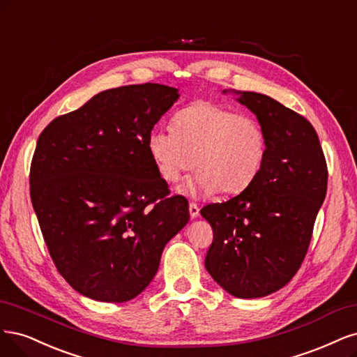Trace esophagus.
<instances>
[{"label": "esophagus", "mask_w": 357, "mask_h": 357, "mask_svg": "<svg viewBox=\"0 0 357 357\" xmlns=\"http://www.w3.org/2000/svg\"><path fill=\"white\" fill-rule=\"evenodd\" d=\"M188 209H190V216L192 218V220H194V218H197V216H199L200 209H199V206H197V204L191 202V203H190V206H188Z\"/></svg>", "instance_id": "1"}]
</instances>
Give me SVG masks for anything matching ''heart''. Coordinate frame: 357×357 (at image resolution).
Masks as SVG:
<instances>
[{
  "label": "heart",
  "instance_id": "obj_1",
  "mask_svg": "<svg viewBox=\"0 0 357 357\" xmlns=\"http://www.w3.org/2000/svg\"><path fill=\"white\" fill-rule=\"evenodd\" d=\"M148 151L158 175L176 182L197 170L190 192L236 194L257 179L267 157V133L249 116L211 100H195L172 119V129L148 135Z\"/></svg>",
  "mask_w": 357,
  "mask_h": 357
}]
</instances>
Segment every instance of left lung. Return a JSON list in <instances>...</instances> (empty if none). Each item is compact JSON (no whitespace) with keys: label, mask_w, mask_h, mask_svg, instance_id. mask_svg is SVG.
Wrapping results in <instances>:
<instances>
[{"label":"left lung","mask_w":357,"mask_h":357,"mask_svg":"<svg viewBox=\"0 0 357 357\" xmlns=\"http://www.w3.org/2000/svg\"><path fill=\"white\" fill-rule=\"evenodd\" d=\"M233 91L266 129L267 157L246 190L200 211L213 229L204 266L228 294L259 298L300 270L326 195L328 167L305 117L267 95Z\"/></svg>","instance_id":"8db88e82"}]
</instances>
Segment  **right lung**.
Listing matches in <instances>:
<instances>
[{
    "mask_svg": "<svg viewBox=\"0 0 357 357\" xmlns=\"http://www.w3.org/2000/svg\"><path fill=\"white\" fill-rule=\"evenodd\" d=\"M178 98V89L155 83L109 89L38 137L29 174L33 211L57 271L91 300L139 295L190 220L188 202L169 197L146 145Z\"/></svg>",
    "mask_w": 357,
    "mask_h": 357,
    "instance_id": "obj_1",
    "label": "right lung"
}]
</instances>
